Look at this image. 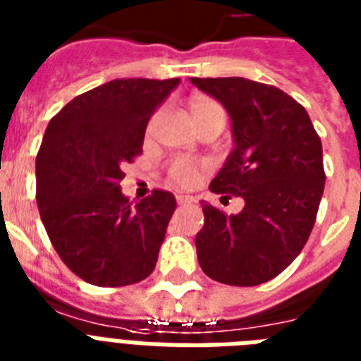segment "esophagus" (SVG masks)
<instances>
[{
	"label": "esophagus",
	"instance_id": "1",
	"mask_svg": "<svg viewBox=\"0 0 361 361\" xmlns=\"http://www.w3.org/2000/svg\"><path fill=\"white\" fill-rule=\"evenodd\" d=\"M176 200H178V204H191L195 198L189 197V195H176Z\"/></svg>",
	"mask_w": 361,
	"mask_h": 361
}]
</instances>
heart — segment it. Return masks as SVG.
<instances>
[{"mask_svg":"<svg viewBox=\"0 0 361 361\" xmlns=\"http://www.w3.org/2000/svg\"><path fill=\"white\" fill-rule=\"evenodd\" d=\"M189 109H191V116L195 123L204 120V118H208V116L225 114L219 104L208 97L191 99ZM197 176H198L197 166H195L191 161H185V159H178V161H174L172 166H170V180L174 181V183H178V185H183V187L192 185V183L197 181Z\"/></svg>","mask_w":361,"mask_h":361,"instance_id":"b5f03b06","label":"heart"}]
</instances>
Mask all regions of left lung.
<instances>
[{"mask_svg": "<svg viewBox=\"0 0 361 361\" xmlns=\"http://www.w3.org/2000/svg\"><path fill=\"white\" fill-rule=\"evenodd\" d=\"M191 82L232 121L234 149L209 189L245 202L236 215L202 202L198 264L225 285H260L302 252L313 231L326 181L322 144L307 110L279 87L240 76Z\"/></svg>", "mask_w": 361, "mask_h": 361, "instance_id": "1", "label": "left lung"}]
</instances>
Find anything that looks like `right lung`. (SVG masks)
Wrapping results in <instances>:
<instances>
[{"instance_id": "right-lung-1", "label": "right lung", "mask_w": 361, "mask_h": 361, "mask_svg": "<svg viewBox=\"0 0 361 361\" xmlns=\"http://www.w3.org/2000/svg\"><path fill=\"white\" fill-rule=\"evenodd\" d=\"M180 78H121L67 103L37 153V206L65 266L97 286L135 285L157 264L176 209L169 191L140 202L121 192L123 164L142 153L153 112Z\"/></svg>"}]
</instances>
